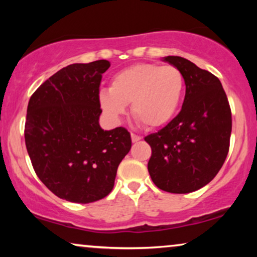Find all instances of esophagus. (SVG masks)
<instances>
[{
  "label": "esophagus",
  "instance_id": "obj_1",
  "mask_svg": "<svg viewBox=\"0 0 257 257\" xmlns=\"http://www.w3.org/2000/svg\"><path fill=\"white\" fill-rule=\"evenodd\" d=\"M131 138H132L133 143H137V142H139L140 139H142V137L137 136V135H135V133H131Z\"/></svg>",
  "mask_w": 257,
  "mask_h": 257
}]
</instances>
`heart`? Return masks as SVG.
I'll return each mask as SVG.
<instances>
[{"instance_id": "heart-1", "label": "heart", "mask_w": 257, "mask_h": 257, "mask_svg": "<svg viewBox=\"0 0 257 257\" xmlns=\"http://www.w3.org/2000/svg\"><path fill=\"white\" fill-rule=\"evenodd\" d=\"M184 91L182 73L172 65L136 64L115 73L110 90H101L99 103L112 119H118L131 103V113L149 128L167 124L177 112Z\"/></svg>"}]
</instances>
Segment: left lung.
Returning <instances> with one entry per match:
<instances>
[{"instance_id": "1", "label": "left lung", "mask_w": 257, "mask_h": 257, "mask_svg": "<svg viewBox=\"0 0 257 257\" xmlns=\"http://www.w3.org/2000/svg\"><path fill=\"white\" fill-rule=\"evenodd\" d=\"M184 77L181 111L156 133L145 137L151 146L147 168L158 188L185 194L215 178L229 151L231 111L221 82L188 59L167 56Z\"/></svg>"}]
</instances>
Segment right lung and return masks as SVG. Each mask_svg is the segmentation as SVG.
<instances>
[{
	"mask_svg": "<svg viewBox=\"0 0 257 257\" xmlns=\"http://www.w3.org/2000/svg\"><path fill=\"white\" fill-rule=\"evenodd\" d=\"M110 62L65 66L30 97L24 139L40 180L58 198L90 203L110 194L132 146L125 127L104 131L99 86Z\"/></svg>",
	"mask_w": 257,
	"mask_h": 257,
	"instance_id": "1",
	"label": "right lung"
}]
</instances>
